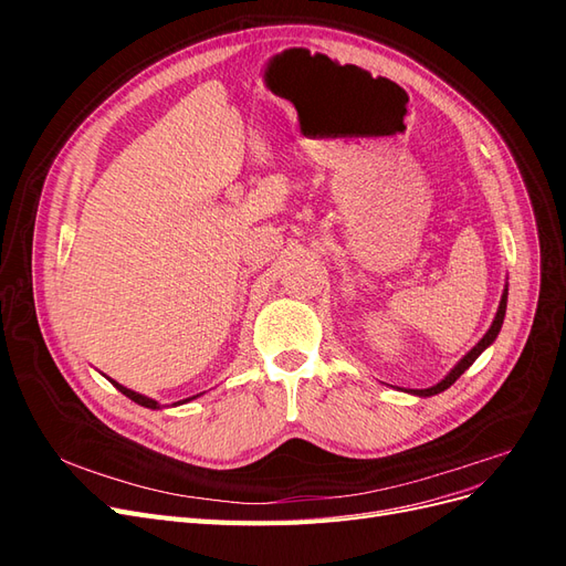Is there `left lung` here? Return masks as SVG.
<instances>
[{
	"mask_svg": "<svg viewBox=\"0 0 566 566\" xmlns=\"http://www.w3.org/2000/svg\"><path fill=\"white\" fill-rule=\"evenodd\" d=\"M505 310H507V279H505V287H503V295H501V302H499V312H495V316H493V321H491V325H489V331L484 333V337L476 342V345L460 358V361L443 375V378L437 382V385H432V387H427V389H410L408 394H413V397H434V394H441L443 389H449L462 373H465L479 356H482L493 342H495V337H499V333H501V328H503V318H505Z\"/></svg>",
	"mask_w": 566,
	"mask_h": 566,
	"instance_id": "8db88e82",
	"label": "left lung"
}]
</instances>
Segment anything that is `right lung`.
Wrapping results in <instances>:
<instances>
[{"instance_id": "1", "label": "right lung", "mask_w": 566, "mask_h": 566, "mask_svg": "<svg viewBox=\"0 0 566 566\" xmlns=\"http://www.w3.org/2000/svg\"><path fill=\"white\" fill-rule=\"evenodd\" d=\"M108 378V375H106ZM111 380V378H108ZM113 385H115V389L117 391H123L127 399H132L134 403H139V406H144V408H150V410H160L163 406L156 401V399H150V397H144V394H139V391H134V389H127L125 385H119V382H115V380H111ZM198 397H202V391L200 394H193V397H188V399H181V401H177V403H172V406H181V403H188V401H193V399H198Z\"/></svg>"}]
</instances>
